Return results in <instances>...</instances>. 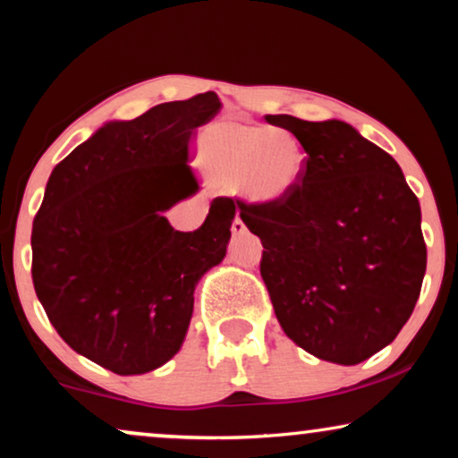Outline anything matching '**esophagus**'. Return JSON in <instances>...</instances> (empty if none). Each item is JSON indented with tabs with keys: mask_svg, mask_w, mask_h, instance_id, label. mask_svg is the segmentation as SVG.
<instances>
[{
	"mask_svg": "<svg viewBox=\"0 0 458 458\" xmlns=\"http://www.w3.org/2000/svg\"><path fill=\"white\" fill-rule=\"evenodd\" d=\"M246 225H243V221H242V218H240V215H237L235 216V221H233V225H231V233H233V235H243V233H246Z\"/></svg>",
	"mask_w": 458,
	"mask_h": 458,
	"instance_id": "1",
	"label": "esophagus"
}]
</instances>
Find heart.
<instances>
[{
  "label": "heart",
  "instance_id": "b5f03b06",
  "mask_svg": "<svg viewBox=\"0 0 458 458\" xmlns=\"http://www.w3.org/2000/svg\"><path fill=\"white\" fill-rule=\"evenodd\" d=\"M198 152L218 185L240 190L250 202L265 206L287 202L306 173L302 143L265 124H216L202 135Z\"/></svg>",
  "mask_w": 458,
  "mask_h": 458
}]
</instances>
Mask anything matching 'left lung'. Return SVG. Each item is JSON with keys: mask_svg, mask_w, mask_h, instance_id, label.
<instances>
[{"mask_svg": "<svg viewBox=\"0 0 458 458\" xmlns=\"http://www.w3.org/2000/svg\"><path fill=\"white\" fill-rule=\"evenodd\" d=\"M306 152L284 204H243L262 242L260 275L285 335L335 365H359L394 342L421 292V206L390 154L344 121L268 114Z\"/></svg>", "mask_w": 458, "mask_h": 458, "instance_id": "1", "label": "left lung"}]
</instances>
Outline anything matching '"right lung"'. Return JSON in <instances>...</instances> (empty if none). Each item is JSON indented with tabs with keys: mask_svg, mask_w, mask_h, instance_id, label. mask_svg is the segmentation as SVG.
Instances as JSON below:
<instances>
[{
	"mask_svg": "<svg viewBox=\"0 0 458 458\" xmlns=\"http://www.w3.org/2000/svg\"><path fill=\"white\" fill-rule=\"evenodd\" d=\"M215 91L110 121L54 168L33 221V285L62 340L116 375L154 371L183 346L193 292L227 254L235 204L216 198L183 233L165 216L196 196L190 140Z\"/></svg>",
	"mask_w": 458,
	"mask_h": 458,
	"instance_id": "obj_1",
	"label": "right lung"
}]
</instances>
